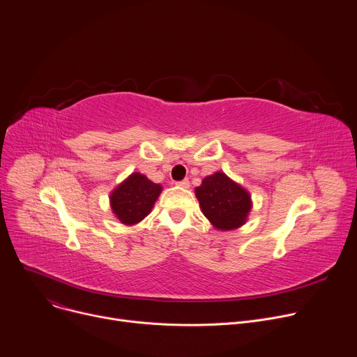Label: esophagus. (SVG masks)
Here are the masks:
<instances>
[{"mask_svg":"<svg viewBox=\"0 0 357 357\" xmlns=\"http://www.w3.org/2000/svg\"><path fill=\"white\" fill-rule=\"evenodd\" d=\"M176 185L181 186V188H189V181H188V179H183V181H181V182H176Z\"/></svg>","mask_w":357,"mask_h":357,"instance_id":"obj_1","label":"esophagus"}]
</instances>
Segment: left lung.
Segmentation results:
<instances>
[{
	"instance_id": "8db88e82",
	"label": "left lung",
	"mask_w": 357,
	"mask_h": 357,
	"mask_svg": "<svg viewBox=\"0 0 357 357\" xmlns=\"http://www.w3.org/2000/svg\"><path fill=\"white\" fill-rule=\"evenodd\" d=\"M202 213L218 231H235L246 223L250 193L223 172H215L195 188Z\"/></svg>"
}]
</instances>
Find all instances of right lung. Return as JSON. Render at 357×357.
Returning <instances> with one entry per match:
<instances>
[{"label":"right lung","mask_w":357,"mask_h":357,"mask_svg":"<svg viewBox=\"0 0 357 357\" xmlns=\"http://www.w3.org/2000/svg\"><path fill=\"white\" fill-rule=\"evenodd\" d=\"M162 192L159 183H153L145 175L134 172L122 181L109 195L112 213L128 226L145 219Z\"/></svg>","instance_id":"right-lung-1"}]
</instances>
